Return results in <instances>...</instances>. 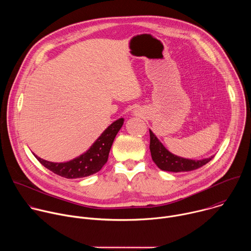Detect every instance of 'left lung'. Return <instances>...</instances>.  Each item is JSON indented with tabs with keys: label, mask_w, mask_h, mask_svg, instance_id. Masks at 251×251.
<instances>
[{
	"label": "left lung",
	"mask_w": 251,
	"mask_h": 251,
	"mask_svg": "<svg viewBox=\"0 0 251 251\" xmlns=\"http://www.w3.org/2000/svg\"><path fill=\"white\" fill-rule=\"evenodd\" d=\"M150 131V151L152 160L157 165V167L163 171L167 172H189L193 170H197L206 163H208L212 158H205L201 160H192L176 156L168 151L165 146L160 142V140L156 137V135Z\"/></svg>",
	"instance_id": "left-lung-1"
}]
</instances>
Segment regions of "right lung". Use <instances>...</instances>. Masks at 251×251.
Instances as JSON below:
<instances>
[{
	"label": "right lung",
	"mask_w": 251,
	"mask_h": 251,
	"mask_svg": "<svg viewBox=\"0 0 251 251\" xmlns=\"http://www.w3.org/2000/svg\"><path fill=\"white\" fill-rule=\"evenodd\" d=\"M123 123L124 118L114 121L103 131L86 152L68 162L53 163L33 155L43 166L60 176L66 178L88 176L99 172L106 164L113 141Z\"/></svg>",
	"instance_id": "obj_1"
}]
</instances>
